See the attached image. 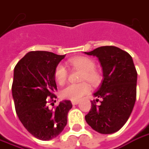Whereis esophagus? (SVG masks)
<instances>
[{"label":"esophagus","instance_id":"esophagus-1","mask_svg":"<svg viewBox=\"0 0 149 149\" xmlns=\"http://www.w3.org/2000/svg\"><path fill=\"white\" fill-rule=\"evenodd\" d=\"M71 103H72L73 105H75V104H79V100H72Z\"/></svg>","mask_w":149,"mask_h":149}]
</instances>
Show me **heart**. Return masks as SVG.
<instances>
[{
    "label": "heart",
    "instance_id": "b5f03b06",
    "mask_svg": "<svg viewBox=\"0 0 149 149\" xmlns=\"http://www.w3.org/2000/svg\"><path fill=\"white\" fill-rule=\"evenodd\" d=\"M69 63L74 68L81 70L84 74L81 80L88 81L92 86L96 87L100 84L102 76L98 70L95 69L96 63L92 58L88 57H77L69 60ZM55 79L59 84H63L68 76L67 70L62 64H58L55 68ZM90 91V86L88 83L79 84H69L61 91V96L64 99L70 100H79Z\"/></svg>",
    "mask_w": 149,
    "mask_h": 149
}]
</instances>
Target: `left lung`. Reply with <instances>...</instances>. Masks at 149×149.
Listing matches in <instances>:
<instances>
[{"instance_id":"8db88e82","label":"left lung","mask_w":149,"mask_h":149,"mask_svg":"<svg viewBox=\"0 0 149 149\" xmlns=\"http://www.w3.org/2000/svg\"><path fill=\"white\" fill-rule=\"evenodd\" d=\"M84 53L98 58L104 77L93 94L101 99L100 104L91 101L92 108L85 120L100 134L114 133L127 123L136 100L137 71L132 57L115 46H103Z\"/></svg>"}]
</instances>
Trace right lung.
Returning a JSON list of instances; mask_svg holds the SVG:
<instances>
[{"label":"right lung","instance_id":"obj_1","mask_svg":"<svg viewBox=\"0 0 149 149\" xmlns=\"http://www.w3.org/2000/svg\"><path fill=\"white\" fill-rule=\"evenodd\" d=\"M65 56L32 51L14 67L12 95L17 115L28 132L41 140H50L61 134L72 108L67 100L60 101L54 109L49 108V102L57 98L55 68Z\"/></svg>","mask_w":149,"mask_h":149}]
</instances>
